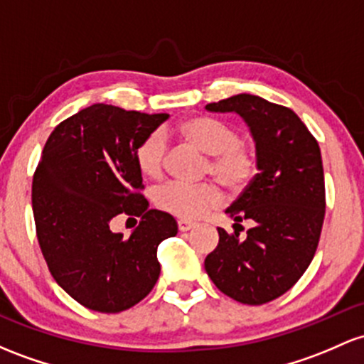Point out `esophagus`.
Wrapping results in <instances>:
<instances>
[{"instance_id": "34e87169", "label": "esophagus", "mask_w": 364, "mask_h": 364, "mask_svg": "<svg viewBox=\"0 0 364 364\" xmlns=\"http://www.w3.org/2000/svg\"><path fill=\"white\" fill-rule=\"evenodd\" d=\"M195 226V223H191V221H186V219H179L178 221V228H179V231H190L191 228Z\"/></svg>"}]
</instances>
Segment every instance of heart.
Masks as SVG:
<instances>
[{
	"label": "heart",
	"mask_w": 364,
	"mask_h": 364,
	"mask_svg": "<svg viewBox=\"0 0 364 364\" xmlns=\"http://www.w3.org/2000/svg\"><path fill=\"white\" fill-rule=\"evenodd\" d=\"M178 134L186 145L207 155L203 173L214 176L226 190H245L257 174L259 154L255 146L240 138L235 126L210 115H191L178 126ZM136 166L145 178L161 179L167 166V141L161 131L143 138L136 149ZM155 203L181 219H200L221 205L223 193L215 183L171 181L155 191Z\"/></svg>",
	"instance_id": "heart-1"
}]
</instances>
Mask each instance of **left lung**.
I'll list each match as a JSON object with an SVG mask.
<instances>
[{"mask_svg":"<svg viewBox=\"0 0 364 364\" xmlns=\"http://www.w3.org/2000/svg\"><path fill=\"white\" fill-rule=\"evenodd\" d=\"M205 109L242 115L259 154V173L226 209L235 226L250 221L254 228L245 238L218 228L205 271L228 297L266 304L289 292L316 254L326 205L321 151L289 107L242 93Z\"/></svg>","mask_w":364,"mask_h":364,"instance_id":"obj_1","label":"left lung"}]
</instances>
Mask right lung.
<instances>
[{"label": "right lung", "mask_w": 364, "mask_h": 364, "mask_svg": "<svg viewBox=\"0 0 364 364\" xmlns=\"http://www.w3.org/2000/svg\"><path fill=\"white\" fill-rule=\"evenodd\" d=\"M167 117L95 103L60 122L43 149L33 178L36 235L51 277L87 309H129L161 274L157 247L178 223L149 209L134 155ZM121 213L142 218L129 237L109 230Z\"/></svg>", "instance_id": "right-lung-1"}]
</instances>
